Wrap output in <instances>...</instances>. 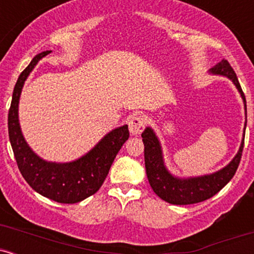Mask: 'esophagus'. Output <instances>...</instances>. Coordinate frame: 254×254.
<instances>
[{"label": "esophagus", "mask_w": 254, "mask_h": 254, "mask_svg": "<svg viewBox=\"0 0 254 254\" xmlns=\"http://www.w3.org/2000/svg\"><path fill=\"white\" fill-rule=\"evenodd\" d=\"M147 119L141 113H136L129 118V130L132 135H139L144 130Z\"/></svg>", "instance_id": "1"}]
</instances>
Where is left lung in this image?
Returning <instances> with one entry per match:
<instances>
[{
  "label": "left lung",
  "mask_w": 254,
  "mask_h": 254,
  "mask_svg": "<svg viewBox=\"0 0 254 254\" xmlns=\"http://www.w3.org/2000/svg\"><path fill=\"white\" fill-rule=\"evenodd\" d=\"M211 71L214 74L224 75L234 82L244 99L245 109H246V98H245L243 89L239 83L237 74L228 61L222 60L211 69ZM142 141L144 143L145 172H147L151 189L161 199L171 204H177V205L203 202L222 190V188H224V185L234 177L235 172L238 170L245 143L243 139V143L240 145L237 156L223 170L210 174V176L190 178V179H178V178L171 176L165 168L161 147H160L159 141H157L153 130L147 127L142 132Z\"/></svg>",
  "instance_id": "1"
}]
</instances>
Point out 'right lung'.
I'll list each match as a JSON object with an SVG mask.
<instances>
[{
	"label": "right lung",
	"instance_id": "right-lung-1",
	"mask_svg": "<svg viewBox=\"0 0 254 254\" xmlns=\"http://www.w3.org/2000/svg\"><path fill=\"white\" fill-rule=\"evenodd\" d=\"M50 52L38 54L17 78L8 112V132L17 167L28 185L38 193L55 202L78 203L94 194L101 188L116 155L129 138L130 133L127 125L115 129L88 154L69 164L46 162L31 150L20 130L17 104L26 77L38 61Z\"/></svg>",
	"mask_w": 254,
	"mask_h": 254
}]
</instances>
